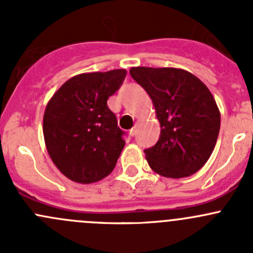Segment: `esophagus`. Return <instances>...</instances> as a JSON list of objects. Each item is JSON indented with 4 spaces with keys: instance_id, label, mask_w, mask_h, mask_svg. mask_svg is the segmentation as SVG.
I'll return each instance as SVG.
<instances>
[{
    "instance_id": "esophagus-1",
    "label": "esophagus",
    "mask_w": 253,
    "mask_h": 253,
    "mask_svg": "<svg viewBox=\"0 0 253 253\" xmlns=\"http://www.w3.org/2000/svg\"><path fill=\"white\" fill-rule=\"evenodd\" d=\"M134 134H136V127H133V128H131V129H129V136H132V137H133Z\"/></svg>"
}]
</instances>
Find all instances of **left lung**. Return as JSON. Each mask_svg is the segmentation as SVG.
I'll list each match as a JSON object with an SVG mask.
<instances>
[{"label": "left lung", "mask_w": 253, "mask_h": 253, "mask_svg": "<svg viewBox=\"0 0 253 253\" xmlns=\"http://www.w3.org/2000/svg\"><path fill=\"white\" fill-rule=\"evenodd\" d=\"M129 73L152 99L162 127L157 144L144 149L149 167L171 178L197 172L220 129V112L209 89L181 68L132 67Z\"/></svg>", "instance_id": "1"}]
</instances>
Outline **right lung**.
I'll return each mask as SVG.
<instances>
[{
    "instance_id": "add662e5",
    "label": "right lung",
    "mask_w": 253,
    "mask_h": 253,
    "mask_svg": "<svg viewBox=\"0 0 253 253\" xmlns=\"http://www.w3.org/2000/svg\"><path fill=\"white\" fill-rule=\"evenodd\" d=\"M126 70L82 73L68 79L46 105L42 122L46 149L66 177L91 183L114 170L125 147L108 99L124 83Z\"/></svg>"
}]
</instances>
